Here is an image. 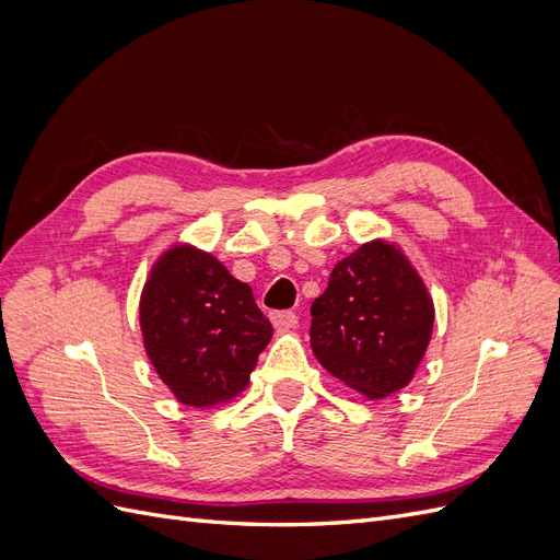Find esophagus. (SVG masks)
Returning a JSON list of instances; mask_svg holds the SVG:
<instances>
[{
  "label": "esophagus",
  "mask_w": 560,
  "mask_h": 560,
  "mask_svg": "<svg viewBox=\"0 0 560 560\" xmlns=\"http://www.w3.org/2000/svg\"><path fill=\"white\" fill-rule=\"evenodd\" d=\"M270 322H273L276 329H290V327H296L299 317L292 311H276L270 313Z\"/></svg>",
  "instance_id": "esophagus-1"
}]
</instances>
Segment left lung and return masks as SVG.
<instances>
[{
    "instance_id": "left-lung-1",
    "label": "left lung",
    "mask_w": 560,
    "mask_h": 560,
    "mask_svg": "<svg viewBox=\"0 0 560 560\" xmlns=\"http://www.w3.org/2000/svg\"><path fill=\"white\" fill-rule=\"evenodd\" d=\"M311 315L317 362L369 399L393 395L413 378L434 325L425 284L401 252L381 241L334 266Z\"/></svg>"
}]
</instances>
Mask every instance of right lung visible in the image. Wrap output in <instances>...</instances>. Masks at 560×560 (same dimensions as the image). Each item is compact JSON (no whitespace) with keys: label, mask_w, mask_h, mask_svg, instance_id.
Instances as JSON below:
<instances>
[{"label":"right lung","mask_w":560,"mask_h":560,"mask_svg":"<svg viewBox=\"0 0 560 560\" xmlns=\"http://www.w3.org/2000/svg\"><path fill=\"white\" fill-rule=\"evenodd\" d=\"M144 348L182 404L212 406L247 385L273 327L247 282L194 247L159 259L140 301Z\"/></svg>","instance_id":"right-lung-1"}]
</instances>
